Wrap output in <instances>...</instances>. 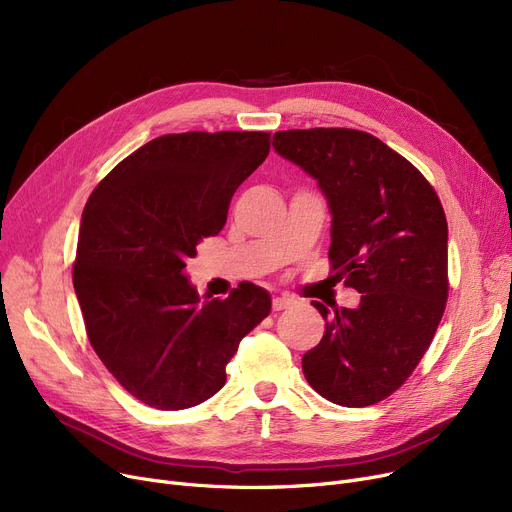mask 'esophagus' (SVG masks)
<instances>
[{
	"instance_id": "esophagus-1",
	"label": "esophagus",
	"mask_w": 512,
	"mask_h": 512,
	"mask_svg": "<svg viewBox=\"0 0 512 512\" xmlns=\"http://www.w3.org/2000/svg\"><path fill=\"white\" fill-rule=\"evenodd\" d=\"M290 305H292V299H288V297H276V299H274V303H272L274 311H282V309H288Z\"/></svg>"
}]
</instances>
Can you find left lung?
<instances>
[{
  "label": "left lung",
  "instance_id": "1",
  "mask_svg": "<svg viewBox=\"0 0 512 512\" xmlns=\"http://www.w3.org/2000/svg\"><path fill=\"white\" fill-rule=\"evenodd\" d=\"M274 149L311 178L332 215L330 259L361 294L355 309L313 301L324 338L303 355L309 386L340 407H369L407 382L448 299V224L423 174L353 128L282 130Z\"/></svg>",
  "mask_w": 512,
  "mask_h": 512
}]
</instances>
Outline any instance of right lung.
<instances>
[{
  "mask_svg": "<svg viewBox=\"0 0 512 512\" xmlns=\"http://www.w3.org/2000/svg\"><path fill=\"white\" fill-rule=\"evenodd\" d=\"M267 153V132L166 134L120 161L85 205L72 280L87 334L114 378L153 409L211 398L238 342L270 315L265 288L242 282L209 301L184 270Z\"/></svg>",
  "mask_w": 512,
  "mask_h": 512,
  "instance_id": "obj_1",
  "label": "right lung"
}]
</instances>
